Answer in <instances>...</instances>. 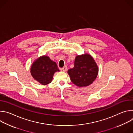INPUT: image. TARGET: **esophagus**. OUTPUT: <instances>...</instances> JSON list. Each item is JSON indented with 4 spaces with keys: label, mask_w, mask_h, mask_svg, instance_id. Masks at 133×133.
<instances>
[{
    "label": "esophagus",
    "mask_w": 133,
    "mask_h": 133,
    "mask_svg": "<svg viewBox=\"0 0 133 133\" xmlns=\"http://www.w3.org/2000/svg\"><path fill=\"white\" fill-rule=\"evenodd\" d=\"M67 70V67L66 66H65L63 68H62V70L63 71H66Z\"/></svg>",
    "instance_id": "esophagus-1"
}]
</instances>
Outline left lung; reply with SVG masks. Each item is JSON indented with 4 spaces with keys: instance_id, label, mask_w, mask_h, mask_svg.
<instances>
[{
    "instance_id": "obj_1",
    "label": "left lung",
    "mask_w": 133,
    "mask_h": 133,
    "mask_svg": "<svg viewBox=\"0 0 133 133\" xmlns=\"http://www.w3.org/2000/svg\"><path fill=\"white\" fill-rule=\"evenodd\" d=\"M71 82L78 87H86L96 79L98 67L92 57L86 53L76 57L74 67L67 71Z\"/></svg>"
}]
</instances>
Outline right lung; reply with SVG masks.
<instances>
[{
	"label": "right lung",
	"mask_w": 133,
	"mask_h": 133,
	"mask_svg": "<svg viewBox=\"0 0 133 133\" xmlns=\"http://www.w3.org/2000/svg\"><path fill=\"white\" fill-rule=\"evenodd\" d=\"M57 71H59L57 64L46 55L35 59L30 67V73L34 79L43 85L50 83Z\"/></svg>",
	"instance_id": "obj_1"
}]
</instances>
